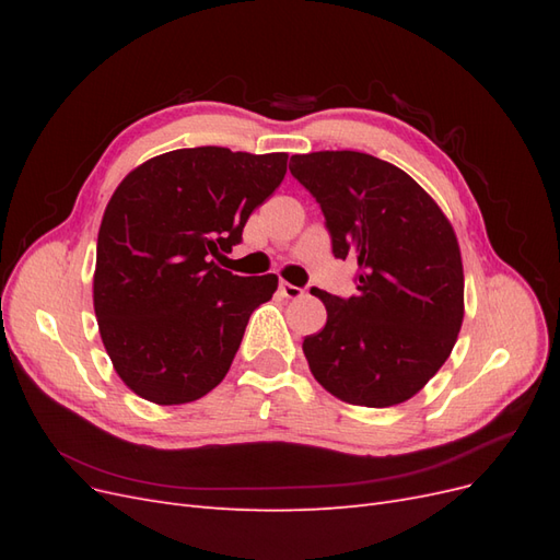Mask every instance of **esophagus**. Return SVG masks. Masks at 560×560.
I'll return each instance as SVG.
<instances>
[{"mask_svg": "<svg viewBox=\"0 0 560 560\" xmlns=\"http://www.w3.org/2000/svg\"><path fill=\"white\" fill-rule=\"evenodd\" d=\"M280 294L284 299H301L303 296V290L296 284H290V282H280Z\"/></svg>", "mask_w": 560, "mask_h": 560, "instance_id": "obj_1", "label": "esophagus"}]
</instances>
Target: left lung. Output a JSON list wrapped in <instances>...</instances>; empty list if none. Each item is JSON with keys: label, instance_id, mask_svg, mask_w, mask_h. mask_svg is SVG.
<instances>
[{"label": "left lung", "instance_id": "8db88e82", "mask_svg": "<svg viewBox=\"0 0 560 560\" xmlns=\"http://www.w3.org/2000/svg\"><path fill=\"white\" fill-rule=\"evenodd\" d=\"M290 173L319 202L334 257L358 261V294H315L327 325L303 341L313 376L371 409L411 399L448 360L463 325L453 226L416 179L360 151L296 154Z\"/></svg>", "mask_w": 560, "mask_h": 560}]
</instances>
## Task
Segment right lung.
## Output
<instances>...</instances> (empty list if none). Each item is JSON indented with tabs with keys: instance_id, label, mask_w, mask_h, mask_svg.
I'll use <instances>...</instances> for the list:
<instances>
[{
	"instance_id": "obj_1",
	"label": "right lung",
	"mask_w": 560,
	"mask_h": 560,
	"mask_svg": "<svg viewBox=\"0 0 560 560\" xmlns=\"http://www.w3.org/2000/svg\"><path fill=\"white\" fill-rule=\"evenodd\" d=\"M287 154L175 149L118 184L97 233L93 306L116 374L154 404H186L229 374L249 315L278 276L219 268Z\"/></svg>"
}]
</instances>
